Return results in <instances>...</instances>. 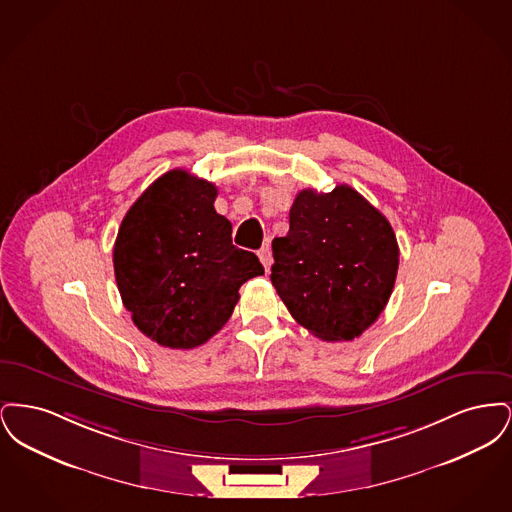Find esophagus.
<instances>
[{
  "mask_svg": "<svg viewBox=\"0 0 512 512\" xmlns=\"http://www.w3.org/2000/svg\"><path fill=\"white\" fill-rule=\"evenodd\" d=\"M259 259H261V263H263V267L265 270L270 268L272 265V253H270V245L265 244L261 249H259Z\"/></svg>",
  "mask_w": 512,
  "mask_h": 512,
  "instance_id": "34e87169",
  "label": "esophagus"
}]
</instances>
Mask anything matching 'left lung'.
Instances as JSON below:
<instances>
[{
	"label": "left lung",
	"instance_id": "1",
	"mask_svg": "<svg viewBox=\"0 0 512 512\" xmlns=\"http://www.w3.org/2000/svg\"><path fill=\"white\" fill-rule=\"evenodd\" d=\"M272 286L292 317L324 341L359 338L384 311L399 247L388 219L347 184L301 190L290 232L272 240Z\"/></svg>",
	"mask_w": 512,
	"mask_h": 512
}]
</instances>
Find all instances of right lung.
Instances as JSON below:
<instances>
[{"mask_svg": "<svg viewBox=\"0 0 512 512\" xmlns=\"http://www.w3.org/2000/svg\"><path fill=\"white\" fill-rule=\"evenodd\" d=\"M215 199V184L174 169L122 219L113 247L122 303L163 347L194 349L213 338L232 317L242 284L265 274L255 253L232 244V224Z\"/></svg>", "mask_w": 512, "mask_h": 512, "instance_id": "right-lung-1", "label": "right lung"}]
</instances>
